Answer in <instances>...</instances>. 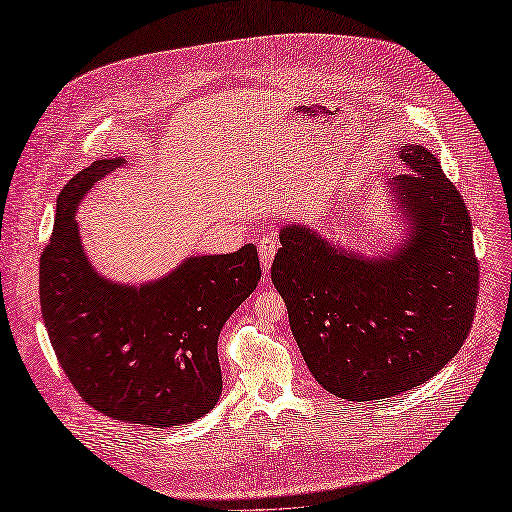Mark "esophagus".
<instances>
[{
    "instance_id": "1",
    "label": "esophagus",
    "mask_w": 512,
    "mask_h": 512,
    "mask_svg": "<svg viewBox=\"0 0 512 512\" xmlns=\"http://www.w3.org/2000/svg\"><path fill=\"white\" fill-rule=\"evenodd\" d=\"M258 254H260V265H262V273L271 271V262L277 254V239L273 235H265L260 237L258 241Z\"/></svg>"
}]
</instances>
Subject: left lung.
I'll return each mask as SVG.
<instances>
[{"label":"left lung","mask_w":512,"mask_h":512,"mask_svg":"<svg viewBox=\"0 0 512 512\" xmlns=\"http://www.w3.org/2000/svg\"><path fill=\"white\" fill-rule=\"evenodd\" d=\"M399 158L410 173L391 192L412 222L395 252L365 258L290 224L271 267L309 371L348 401L395 397L436 376L476 314L468 207L423 145L401 147Z\"/></svg>","instance_id":"left-lung-1"}]
</instances>
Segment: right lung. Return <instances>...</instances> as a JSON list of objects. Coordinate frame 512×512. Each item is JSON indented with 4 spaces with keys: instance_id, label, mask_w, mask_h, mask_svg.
<instances>
[{
    "instance_id": "add662e5",
    "label": "right lung",
    "mask_w": 512,
    "mask_h": 512,
    "mask_svg": "<svg viewBox=\"0 0 512 512\" xmlns=\"http://www.w3.org/2000/svg\"><path fill=\"white\" fill-rule=\"evenodd\" d=\"M126 164L98 160L57 198V222L40 258L46 333L85 404L147 427L192 423L222 395L218 337L260 280L252 243L235 254L192 256L138 288L89 265L74 213L94 185Z\"/></svg>"
}]
</instances>
